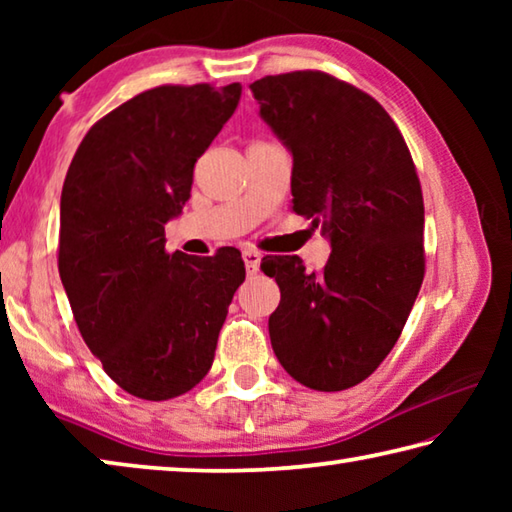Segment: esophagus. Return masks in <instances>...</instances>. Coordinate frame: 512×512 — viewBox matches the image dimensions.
Returning a JSON list of instances; mask_svg holds the SVG:
<instances>
[{
	"label": "esophagus",
	"instance_id": "34e87169",
	"mask_svg": "<svg viewBox=\"0 0 512 512\" xmlns=\"http://www.w3.org/2000/svg\"><path fill=\"white\" fill-rule=\"evenodd\" d=\"M259 262H262V255H259L257 250H253V248H246L244 250V264H246V273L248 275H257Z\"/></svg>",
	"mask_w": 512,
	"mask_h": 512
}]
</instances>
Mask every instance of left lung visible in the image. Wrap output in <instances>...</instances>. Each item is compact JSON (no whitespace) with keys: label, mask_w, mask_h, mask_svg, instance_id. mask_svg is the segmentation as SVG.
Segmentation results:
<instances>
[{"label":"left lung","mask_w":512,"mask_h":512,"mask_svg":"<svg viewBox=\"0 0 512 512\" xmlns=\"http://www.w3.org/2000/svg\"><path fill=\"white\" fill-rule=\"evenodd\" d=\"M293 158V210L332 246L323 273L271 257L282 300L268 318L277 361L314 391H345L377 370L402 334L424 277V203L411 153L379 103L323 72L250 83Z\"/></svg>","instance_id":"1"}]
</instances>
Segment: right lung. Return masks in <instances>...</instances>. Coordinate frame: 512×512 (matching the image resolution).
Instances as JSON below:
<instances>
[{"mask_svg":"<svg viewBox=\"0 0 512 512\" xmlns=\"http://www.w3.org/2000/svg\"><path fill=\"white\" fill-rule=\"evenodd\" d=\"M239 99L241 83L146 90L97 121L69 164L60 282L85 345L142 400H171L207 375L246 277L237 248L164 253V225L183 214L194 164Z\"/></svg>","mask_w":512,"mask_h":512,"instance_id":"obj_1","label":"right lung"}]
</instances>
